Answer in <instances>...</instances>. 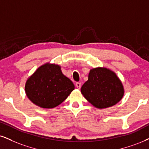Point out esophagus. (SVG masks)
Returning <instances> with one entry per match:
<instances>
[{"label": "esophagus", "instance_id": "esophagus-1", "mask_svg": "<svg viewBox=\"0 0 149 149\" xmlns=\"http://www.w3.org/2000/svg\"><path fill=\"white\" fill-rule=\"evenodd\" d=\"M76 86H77V88L79 89L81 88V83H79V82H77Z\"/></svg>", "mask_w": 149, "mask_h": 149}]
</instances>
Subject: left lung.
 Listing matches in <instances>:
<instances>
[{
    "label": "left lung",
    "instance_id": "left-lung-1",
    "mask_svg": "<svg viewBox=\"0 0 149 149\" xmlns=\"http://www.w3.org/2000/svg\"><path fill=\"white\" fill-rule=\"evenodd\" d=\"M81 92L93 106L104 109L115 106L122 100L124 88L115 72L98 67L91 69L88 79L81 86Z\"/></svg>",
    "mask_w": 149,
    "mask_h": 149
}]
</instances>
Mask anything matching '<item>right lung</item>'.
<instances>
[{
  "instance_id": "right-lung-1",
  "label": "right lung",
  "mask_w": 149,
  "mask_h": 149,
  "mask_svg": "<svg viewBox=\"0 0 149 149\" xmlns=\"http://www.w3.org/2000/svg\"><path fill=\"white\" fill-rule=\"evenodd\" d=\"M74 89V84L62 73L61 66L50 63L38 67L25 86L27 98L38 107L48 109L61 104Z\"/></svg>"
}]
</instances>
